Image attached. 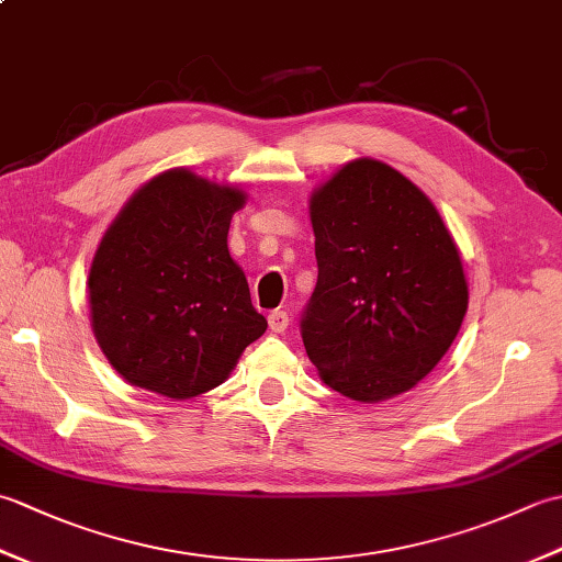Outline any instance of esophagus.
Here are the masks:
<instances>
[{
    "mask_svg": "<svg viewBox=\"0 0 562 562\" xmlns=\"http://www.w3.org/2000/svg\"><path fill=\"white\" fill-rule=\"evenodd\" d=\"M268 326H270V330L272 333H284L288 330V326H290V316H288V312H272L270 316H268Z\"/></svg>",
    "mask_w": 562,
    "mask_h": 562,
    "instance_id": "obj_1",
    "label": "esophagus"
}]
</instances>
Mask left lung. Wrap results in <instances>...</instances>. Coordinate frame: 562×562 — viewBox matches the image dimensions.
<instances>
[{"mask_svg":"<svg viewBox=\"0 0 562 562\" xmlns=\"http://www.w3.org/2000/svg\"><path fill=\"white\" fill-rule=\"evenodd\" d=\"M318 280L302 340L318 376L360 403L411 391L469 308L459 248L437 207L389 164L355 159L314 190Z\"/></svg>","mask_w":562,"mask_h":562,"instance_id":"1","label":"left lung"}]
</instances>
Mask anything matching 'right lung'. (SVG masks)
I'll list each match as a JSON object with an SVG mask.
<instances>
[{"mask_svg": "<svg viewBox=\"0 0 562 562\" xmlns=\"http://www.w3.org/2000/svg\"><path fill=\"white\" fill-rule=\"evenodd\" d=\"M246 193L171 169L142 186L89 270L91 328L127 384L166 398L220 386L268 328L226 234Z\"/></svg>", "mask_w": 562, "mask_h": 562, "instance_id": "obj_1", "label": "right lung"}]
</instances>
